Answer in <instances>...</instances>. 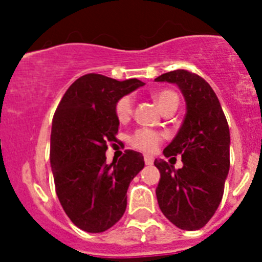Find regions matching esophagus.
<instances>
[{
    "label": "esophagus",
    "mask_w": 262,
    "mask_h": 262,
    "mask_svg": "<svg viewBox=\"0 0 262 262\" xmlns=\"http://www.w3.org/2000/svg\"><path fill=\"white\" fill-rule=\"evenodd\" d=\"M154 157H152V156H148V155H147V156H144V163L145 164H147V165H152V164H154Z\"/></svg>",
    "instance_id": "1"
}]
</instances>
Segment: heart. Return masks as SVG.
Returning a JSON list of instances; mask_svg holds the SVG:
<instances>
[{"label":"heart","instance_id":"heart-1","mask_svg":"<svg viewBox=\"0 0 262 262\" xmlns=\"http://www.w3.org/2000/svg\"><path fill=\"white\" fill-rule=\"evenodd\" d=\"M154 98L155 101H156L157 105H159V107L163 111L169 107L177 108L178 106V97L173 90H160V92L154 94ZM133 108L134 101L131 96H123L122 98L118 99L117 103H115V115H117L118 120H120V122H126V120H128L131 114H133ZM163 134L154 131V129L139 128L138 131H135V133L131 135L129 143H131L133 147L139 149V151L151 154V152L156 151L159 144L161 143V140H163Z\"/></svg>","mask_w":262,"mask_h":262}]
</instances>
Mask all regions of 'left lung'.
Segmentation results:
<instances>
[{"instance_id": "8db88e82", "label": "left lung", "mask_w": 262, "mask_h": 262, "mask_svg": "<svg viewBox=\"0 0 262 262\" xmlns=\"http://www.w3.org/2000/svg\"><path fill=\"white\" fill-rule=\"evenodd\" d=\"M176 84L184 94L186 115L164 156L181 155L184 166L155 160L160 170L159 207L176 227L195 231L206 226L221 203L230 170V128L216 94L201 76L185 69L155 78Z\"/></svg>"}]
</instances>
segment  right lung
<instances>
[{"label": "right lung", "instance_id": "right-lung-1", "mask_svg": "<svg viewBox=\"0 0 262 262\" xmlns=\"http://www.w3.org/2000/svg\"><path fill=\"white\" fill-rule=\"evenodd\" d=\"M143 85L138 78L89 73L68 88L55 111L50 151L55 189L69 219L86 232H103L123 216L129 182L144 168L140 152L126 149L111 164L105 155L108 143L118 140L115 103Z\"/></svg>", "mask_w": 262, "mask_h": 262}]
</instances>
